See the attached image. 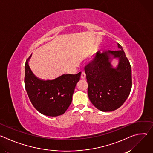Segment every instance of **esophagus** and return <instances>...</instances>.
<instances>
[{
  "label": "esophagus",
  "mask_w": 153,
  "mask_h": 153,
  "mask_svg": "<svg viewBox=\"0 0 153 153\" xmlns=\"http://www.w3.org/2000/svg\"><path fill=\"white\" fill-rule=\"evenodd\" d=\"M85 77H86V74H85V73L84 71H82V74H81V78L82 79H85Z\"/></svg>",
  "instance_id": "34e87169"
}]
</instances>
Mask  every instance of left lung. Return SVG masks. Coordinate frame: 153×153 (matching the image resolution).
Instances as JSON below:
<instances>
[{
	"label": "left lung",
	"instance_id": "1",
	"mask_svg": "<svg viewBox=\"0 0 153 153\" xmlns=\"http://www.w3.org/2000/svg\"><path fill=\"white\" fill-rule=\"evenodd\" d=\"M117 51L99 53L85 65L88 82V95L91 102L98 110L113 111L120 107L128 98L132 86L131 68L122 46ZM118 57L116 69L111 65L110 56Z\"/></svg>",
	"mask_w": 153,
	"mask_h": 153
}]
</instances>
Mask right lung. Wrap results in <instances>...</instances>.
I'll use <instances>...</instances> for the list:
<instances>
[{
    "mask_svg": "<svg viewBox=\"0 0 153 153\" xmlns=\"http://www.w3.org/2000/svg\"><path fill=\"white\" fill-rule=\"evenodd\" d=\"M25 65V86L33 106L41 114L51 117L63 114L72 102V97L81 72L63 74L51 80H42L31 72L28 61Z\"/></svg>",
    "mask_w": 153,
    "mask_h": 153,
    "instance_id": "obj_1",
    "label": "right lung"
}]
</instances>
